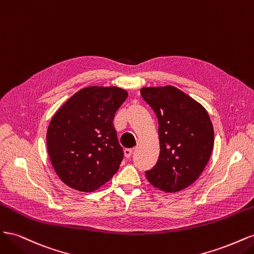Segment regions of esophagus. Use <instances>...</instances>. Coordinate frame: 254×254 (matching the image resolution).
Here are the masks:
<instances>
[{
    "label": "esophagus",
    "instance_id": "34e87169",
    "mask_svg": "<svg viewBox=\"0 0 254 254\" xmlns=\"http://www.w3.org/2000/svg\"><path fill=\"white\" fill-rule=\"evenodd\" d=\"M124 155L126 158H130L132 155V149L131 148H125L124 149Z\"/></svg>",
    "mask_w": 254,
    "mask_h": 254
}]
</instances>
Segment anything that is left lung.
Segmentation results:
<instances>
[{"label":"left lung","mask_w":254,"mask_h":254,"mask_svg":"<svg viewBox=\"0 0 254 254\" xmlns=\"http://www.w3.org/2000/svg\"><path fill=\"white\" fill-rule=\"evenodd\" d=\"M141 95L159 122L160 155L156 165L145 173L146 178L165 193L187 189L201 175L213 150L209 114L173 86L142 88Z\"/></svg>","instance_id":"1"}]
</instances>
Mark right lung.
<instances>
[{
    "label": "right lung",
    "instance_id": "right-lung-1",
    "mask_svg": "<svg viewBox=\"0 0 254 254\" xmlns=\"http://www.w3.org/2000/svg\"><path fill=\"white\" fill-rule=\"evenodd\" d=\"M128 94L118 87H87L52 118L47 145L60 180L80 191H93L118 172L124 157L113 126Z\"/></svg>",
    "mask_w": 254,
    "mask_h": 254
}]
</instances>
